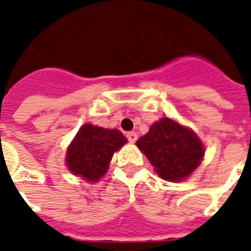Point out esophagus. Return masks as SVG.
Wrapping results in <instances>:
<instances>
[{
	"mask_svg": "<svg viewBox=\"0 0 251 251\" xmlns=\"http://www.w3.org/2000/svg\"><path fill=\"white\" fill-rule=\"evenodd\" d=\"M127 138L130 143H134L137 141V133L136 132H128Z\"/></svg>",
	"mask_w": 251,
	"mask_h": 251,
	"instance_id": "esophagus-1",
	"label": "esophagus"
}]
</instances>
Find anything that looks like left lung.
Masks as SVG:
<instances>
[{
	"label": "left lung",
	"instance_id": "1",
	"mask_svg": "<svg viewBox=\"0 0 251 251\" xmlns=\"http://www.w3.org/2000/svg\"><path fill=\"white\" fill-rule=\"evenodd\" d=\"M158 176L168 181L187 179L201 165L204 146L192 129L170 118L153 123L149 133L136 142Z\"/></svg>",
	"mask_w": 251,
	"mask_h": 251
}]
</instances>
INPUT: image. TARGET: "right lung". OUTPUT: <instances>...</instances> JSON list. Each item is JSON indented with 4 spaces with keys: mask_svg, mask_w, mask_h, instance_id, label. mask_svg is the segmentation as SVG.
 Listing matches in <instances>:
<instances>
[{
    "mask_svg": "<svg viewBox=\"0 0 251 251\" xmlns=\"http://www.w3.org/2000/svg\"><path fill=\"white\" fill-rule=\"evenodd\" d=\"M126 143L127 138L118 129L83 124L68 146L66 165L72 174L96 183L108 171L114 152Z\"/></svg>",
    "mask_w": 251,
    "mask_h": 251,
    "instance_id": "1",
    "label": "right lung"
}]
</instances>
